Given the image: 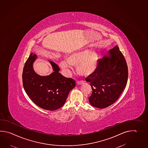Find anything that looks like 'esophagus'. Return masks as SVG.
Segmentation results:
<instances>
[{
	"label": "esophagus",
	"mask_w": 148,
	"mask_h": 148,
	"mask_svg": "<svg viewBox=\"0 0 148 148\" xmlns=\"http://www.w3.org/2000/svg\"><path fill=\"white\" fill-rule=\"evenodd\" d=\"M84 82L83 81H80L77 82V85L83 84H84Z\"/></svg>",
	"instance_id": "esophagus-1"
}]
</instances>
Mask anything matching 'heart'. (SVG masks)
Instances as JSON below:
<instances>
[{
	"mask_svg": "<svg viewBox=\"0 0 148 148\" xmlns=\"http://www.w3.org/2000/svg\"><path fill=\"white\" fill-rule=\"evenodd\" d=\"M98 60L97 53H89L87 50H84L68 55L66 60L60 63V66L63 69H71L72 66H77V71L79 74L88 75L96 69Z\"/></svg>",
	"mask_w": 148,
	"mask_h": 148,
	"instance_id": "1",
	"label": "heart"
}]
</instances>
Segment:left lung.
<instances>
[{
    "label": "left lung",
    "instance_id": "obj_1",
    "mask_svg": "<svg viewBox=\"0 0 148 148\" xmlns=\"http://www.w3.org/2000/svg\"><path fill=\"white\" fill-rule=\"evenodd\" d=\"M127 78L126 60L119 47L115 46L98 60L95 70L85 79L92 89L88 98L90 104L103 109L113 104L125 88Z\"/></svg>",
    "mask_w": 148,
    "mask_h": 148
}]
</instances>
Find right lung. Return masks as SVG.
Wrapping results in <instances>:
<instances>
[{
    "label": "right lung",
    "mask_w": 148,
    "mask_h": 148,
    "mask_svg": "<svg viewBox=\"0 0 148 148\" xmlns=\"http://www.w3.org/2000/svg\"><path fill=\"white\" fill-rule=\"evenodd\" d=\"M37 56L32 53L25 64L22 78L25 90L35 104L49 111H54L65 104L71 90L75 86V81L62 75L60 68L49 60L54 72L42 76L35 72L33 67Z\"/></svg>",
    "instance_id": "1"
}]
</instances>
